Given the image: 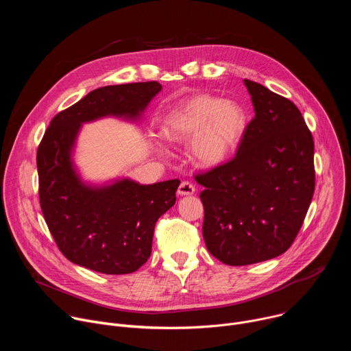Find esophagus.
<instances>
[{
    "label": "esophagus",
    "mask_w": 351,
    "mask_h": 351,
    "mask_svg": "<svg viewBox=\"0 0 351 351\" xmlns=\"http://www.w3.org/2000/svg\"><path fill=\"white\" fill-rule=\"evenodd\" d=\"M194 191H195L194 184H191V183L187 182V180H183V182L180 183L179 189H178V193H179L180 195H191V194H194Z\"/></svg>",
    "instance_id": "34e87169"
}]
</instances>
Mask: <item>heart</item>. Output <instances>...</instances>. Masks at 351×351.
Returning a JSON list of instances; mask_svg holds the SVG:
<instances>
[{"mask_svg": "<svg viewBox=\"0 0 351 351\" xmlns=\"http://www.w3.org/2000/svg\"><path fill=\"white\" fill-rule=\"evenodd\" d=\"M247 112L233 99L195 95L176 107L164 121L162 133L172 141H190V156L202 167L223 162L247 130Z\"/></svg>", "mask_w": 351, "mask_h": 351, "instance_id": "heart-1", "label": "heart"}]
</instances>
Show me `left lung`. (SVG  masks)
<instances>
[{
    "label": "left lung",
    "mask_w": 351,
    "mask_h": 351,
    "mask_svg": "<svg viewBox=\"0 0 351 351\" xmlns=\"http://www.w3.org/2000/svg\"><path fill=\"white\" fill-rule=\"evenodd\" d=\"M256 115L234 157L197 173L208 252L240 267L283 254L293 244L315 189L314 138L300 110L244 79Z\"/></svg>",
    "instance_id": "obj_1"
}]
</instances>
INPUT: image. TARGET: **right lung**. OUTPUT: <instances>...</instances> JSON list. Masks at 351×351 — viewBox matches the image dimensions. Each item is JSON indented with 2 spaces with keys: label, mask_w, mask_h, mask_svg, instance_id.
Listing matches in <instances>:
<instances>
[{
  "label": "right lung",
  "mask_w": 351,
  "mask_h": 351,
  "mask_svg": "<svg viewBox=\"0 0 351 351\" xmlns=\"http://www.w3.org/2000/svg\"><path fill=\"white\" fill-rule=\"evenodd\" d=\"M161 90L158 82L106 86L58 112L38 148V198L60 252L73 264L107 275L137 271L152 254L158 218L175 204L179 179L138 184L129 179L107 187L80 182L71 152L83 122L106 115L136 118Z\"/></svg>",
  "instance_id": "obj_1"
}]
</instances>
